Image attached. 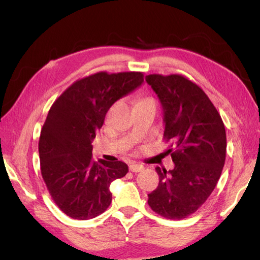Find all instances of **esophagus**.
<instances>
[{
  "instance_id": "34e87169",
  "label": "esophagus",
  "mask_w": 260,
  "mask_h": 260,
  "mask_svg": "<svg viewBox=\"0 0 260 260\" xmlns=\"http://www.w3.org/2000/svg\"><path fill=\"white\" fill-rule=\"evenodd\" d=\"M144 170V166L141 165V164H135V162H133V164L129 165V171L131 172H141V171Z\"/></svg>"
}]
</instances>
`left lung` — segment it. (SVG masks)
Segmentation results:
<instances>
[{
  "label": "left lung",
  "instance_id": "8db88e82",
  "mask_svg": "<svg viewBox=\"0 0 260 260\" xmlns=\"http://www.w3.org/2000/svg\"><path fill=\"white\" fill-rule=\"evenodd\" d=\"M146 81L164 111V140L174 169L156 167L159 183L148 204L161 217L195 213L213 191L226 159V131L218 110L195 82L181 74H149Z\"/></svg>",
  "mask_w": 260,
  "mask_h": 260
}]
</instances>
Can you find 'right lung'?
I'll use <instances>...</instances> for the list:
<instances>
[{
	"instance_id": "1",
	"label": "right lung",
	"mask_w": 260,
	"mask_h": 260,
	"mask_svg": "<svg viewBox=\"0 0 260 260\" xmlns=\"http://www.w3.org/2000/svg\"><path fill=\"white\" fill-rule=\"evenodd\" d=\"M142 82V72H98L73 82L51 105L39 140L41 174L69 217L103 213L112 200L110 184L128 172L120 160L95 161L91 141L111 105Z\"/></svg>"
}]
</instances>
